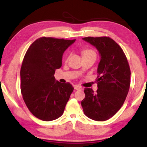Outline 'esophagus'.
Returning <instances> with one entry per match:
<instances>
[{
    "label": "esophagus",
    "instance_id": "1",
    "mask_svg": "<svg viewBox=\"0 0 147 147\" xmlns=\"http://www.w3.org/2000/svg\"><path fill=\"white\" fill-rule=\"evenodd\" d=\"M74 88H75V90H81V89H82V88L79 86H75Z\"/></svg>",
    "mask_w": 147,
    "mask_h": 147
}]
</instances>
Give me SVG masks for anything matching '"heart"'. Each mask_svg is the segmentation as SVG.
<instances>
[{
    "label": "heart",
    "instance_id": "1",
    "mask_svg": "<svg viewBox=\"0 0 147 147\" xmlns=\"http://www.w3.org/2000/svg\"><path fill=\"white\" fill-rule=\"evenodd\" d=\"M89 54H95V52L91 49H86V50H84L83 51V56L86 55H89Z\"/></svg>",
    "mask_w": 147,
    "mask_h": 147
}]
</instances>
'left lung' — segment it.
<instances>
[{"label":"left lung","instance_id":"1","mask_svg":"<svg viewBox=\"0 0 147 147\" xmlns=\"http://www.w3.org/2000/svg\"><path fill=\"white\" fill-rule=\"evenodd\" d=\"M100 54L97 68V92L84 89L82 101L84 114L95 121H105L120 109L129 92L131 70L122 48L109 36L85 37Z\"/></svg>","mask_w":147,"mask_h":147}]
</instances>
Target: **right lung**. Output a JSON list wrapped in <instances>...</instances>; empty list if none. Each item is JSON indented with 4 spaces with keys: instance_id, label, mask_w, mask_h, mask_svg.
Masks as SVG:
<instances>
[{
    "instance_id": "right-lung-1",
    "label": "right lung",
    "mask_w": 147,
    "mask_h": 147,
    "mask_svg": "<svg viewBox=\"0 0 147 147\" xmlns=\"http://www.w3.org/2000/svg\"><path fill=\"white\" fill-rule=\"evenodd\" d=\"M75 39L43 36L32 43L21 68V90L29 111L43 121H52L63 114L74 88L55 80L56 69L62 65L64 51Z\"/></svg>"
}]
</instances>
